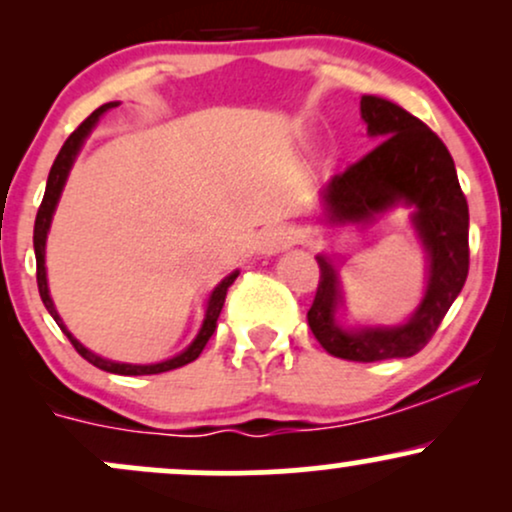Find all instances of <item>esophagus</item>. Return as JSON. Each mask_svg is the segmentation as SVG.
I'll use <instances>...</instances> for the list:
<instances>
[{
  "label": "esophagus",
  "mask_w": 512,
  "mask_h": 512,
  "mask_svg": "<svg viewBox=\"0 0 512 512\" xmlns=\"http://www.w3.org/2000/svg\"><path fill=\"white\" fill-rule=\"evenodd\" d=\"M298 240V231L289 223H279V226H269L262 231L260 252L262 255H279L286 248H291Z\"/></svg>",
  "instance_id": "1"
}]
</instances>
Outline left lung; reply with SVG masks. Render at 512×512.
Listing matches in <instances>:
<instances>
[{"instance_id":"8db88e82","label":"left lung","mask_w":512,"mask_h":512,"mask_svg":"<svg viewBox=\"0 0 512 512\" xmlns=\"http://www.w3.org/2000/svg\"><path fill=\"white\" fill-rule=\"evenodd\" d=\"M361 117L378 146L327 182L320 221L332 228L368 226L387 211L407 207L426 252V291L399 325L346 327L339 322L346 301L337 257L320 252V284L308 325L327 354L373 363L424 349L460 296L469 272V209L450 151L424 122L378 96L361 98Z\"/></svg>"}]
</instances>
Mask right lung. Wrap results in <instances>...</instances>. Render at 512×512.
Returning <instances> with one entry per match:
<instances>
[{"mask_svg":"<svg viewBox=\"0 0 512 512\" xmlns=\"http://www.w3.org/2000/svg\"><path fill=\"white\" fill-rule=\"evenodd\" d=\"M115 105H120V103H105L98 110H93V113L88 115L86 120L81 122V125L76 127L72 134H69V139H67V142H64V146L60 149V154H57V158H55V163H52L50 175H48V185H45L43 204H40L38 216H35V228H33L35 264H38V291H40V298H43L45 308H48V313L55 317V322H57V325H60V330L67 334V339L74 344V349L79 351V354L84 356L88 363H93V366H96V368L105 370V373H115V375H156V373H166V370L187 366V363H192L199 354H202V349H204V346H207V342L211 339V334H214V330H216V320H219L223 301H226L228 286H231L233 281H236V276L240 272L236 269V272L223 276L219 284L214 286V291H211L209 298H207V308H204V320H202V327H199L197 337L192 339L187 349H182L180 354H175L173 358H166V361H158V363H122V361H113V358H103V356L93 354L91 349H86V346L81 344L79 339H76L74 334L67 330V325H64V320L60 317V313H57L55 303H52V296H50V289H48V267H45V243H48L52 216H55L57 204H60L62 190H64V185H67V178H69V170H72L76 156H79V151H81V146H84L86 139L91 137V132H93V129H96L98 120H101L103 113H108V110L115 108Z\"/></svg>","mask_w":512,"mask_h":512,"instance_id":"add662e5","label":"right lung"}]
</instances>
